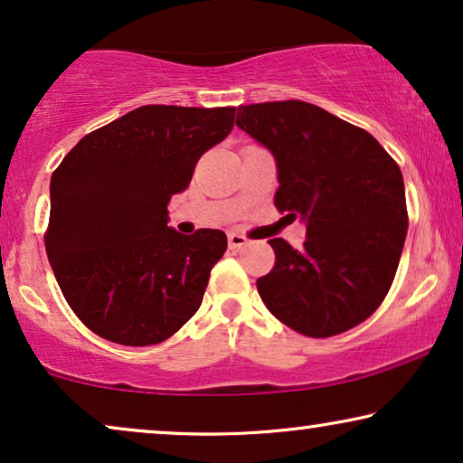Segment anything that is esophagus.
I'll return each mask as SVG.
<instances>
[{
	"label": "esophagus",
	"instance_id": "34e87169",
	"mask_svg": "<svg viewBox=\"0 0 463 463\" xmlns=\"http://www.w3.org/2000/svg\"><path fill=\"white\" fill-rule=\"evenodd\" d=\"M227 242H230L232 249H242V246L249 244V238L242 236V233L230 232V233H227Z\"/></svg>",
	"mask_w": 463,
	"mask_h": 463
}]
</instances>
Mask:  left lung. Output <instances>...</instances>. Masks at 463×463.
<instances>
[{"instance_id": "1", "label": "left lung", "mask_w": 463, "mask_h": 463, "mask_svg": "<svg viewBox=\"0 0 463 463\" xmlns=\"http://www.w3.org/2000/svg\"><path fill=\"white\" fill-rule=\"evenodd\" d=\"M236 124L276 157L278 211L307 223L299 250L269 240L259 295L306 337L350 331L394 282L409 230L401 168L375 137L306 100L240 105Z\"/></svg>"}]
</instances>
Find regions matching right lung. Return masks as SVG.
I'll return each instance as SVG.
<instances>
[{
    "label": "right lung",
    "mask_w": 463,
    "mask_h": 463,
    "mask_svg": "<svg viewBox=\"0 0 463 463\" xmlns=\"http://www.w3.org/2000/svg\"><path fill=\"white\" fill-rule=\"evenodd\" d=\"M233 118L236 107H138L86 135L52 173L46 252L69 307L99 337L156 345L198 312L227 238L175 232L168 202Z\"/></svg>",
    "instance_id": "1"
}]
</instances>
